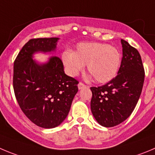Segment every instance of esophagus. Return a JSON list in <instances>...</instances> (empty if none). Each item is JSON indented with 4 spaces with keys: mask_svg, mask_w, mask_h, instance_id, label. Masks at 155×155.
Returning <instances> with one entry per match:
<instances>
[{
    "mask_svg": "<svg viewBox=\"0 0 155 155\" xmlns=\"http://www.w3.org/2000/svg\"><path fill=\"white\" fill-rule=\"evenodd\" d=\"M86 86L85 84H83L82 82H79V84H78V88H79V89H84V88H86Z\"/></svg>",
    "mask_w": 155,
    "mask_h": 155,
    "instance_id": "1",
    "label": "esophagus"
}]
</instances>
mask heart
<instances>
[{"label": "heart", "mask_w": 155, "mask_h": 155, "mask_svg": "<svg viewBox=\"0 0 155 155\" xmlns=\"http://www.w3.org/2000/svg\"><path fill=\"white\" fill-rule=\"evenodd\" d=\"M121 56L118 49L103 43H81L75 52L66 50L62 61L66 73L76 76L87 64L90 74L99 83L112 80L118 73Z\"/></svg>", "instance_id": "b5f03b06"}]
</instances>
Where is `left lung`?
I'll list each match as a JSON object with an SVG mask.
<instances>
[{
	"mask_svg": "<svg viewBox=\"0 0 155 155\" xmlns=\"http://www.w3.org/2000/svg\"><path fill=\"white\" fill-rule=\"evenodd\" d=\"M118 75L105 85L91 87V111L98 123L114 127L132 113L142 91L144 69L139 53L124 40Z\"/></svg>",
	"mask_w": 155,
	"mask_h": 155,
	"instance_id": "1",
	"label": "left lung"
}]
</instances>
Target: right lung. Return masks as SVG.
Here are the masks:
<instances>
[{"label":"right lung","instance_id":"1","mask_svg":"<svg viewBox=\"0 0 155 155\" xmlns=\"http://www.w3.org/2000/svg\"><path fill=\"white\" fill-rule=\"evenodd\" d=\"M58 37L31 39L14 63L13 86L17 102L26 116L37 126L53 128L69 114L79 83L65 74L62 60L51 56L45 63L33 59L34 53L56 50Z\"/></svg>","mask_w":155,"mask_h":155}]
</instances>
